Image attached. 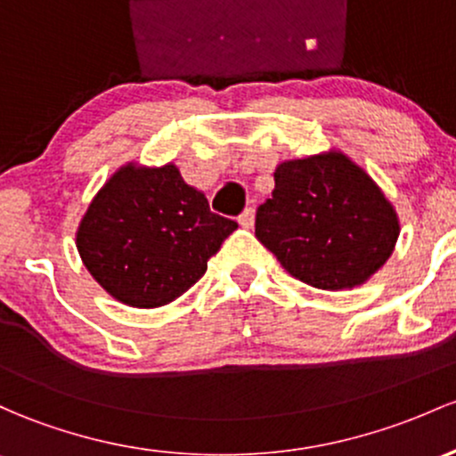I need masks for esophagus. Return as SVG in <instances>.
<instances>
[{"label":"esophagus","mask_w":456,"mask_h":456,"mask_svg":"<svg viewBox=\"0 0 456 456\" xmlns=\"http://www.w3.org/2000/svg\"><path fill=\"white\" fill-rule=\"evenodd\" d=\"M239 224L243 228H252L254 226V208H246L241 215H239Z\"/></svg>","instance_id":"34e87169"}]
</instances>
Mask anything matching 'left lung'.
I'll return each instance as SVG.
<instances>
[{"label": "left lung", "mask_w": 456, "mask_h": 456, "mask_svg": "<svg viewBox=\"0 0 456 456\" xmlns=\"http://www.w3.org/2000/svg\"><path fill=\"white\" fill-rule=\"evenodd\" d=\"M272 198L256 210V239L306 285H363L385 265L400 234L395 208L344 151L285 160Z\"/></svg>", "instance_id": "obj_1"}]
</instances>
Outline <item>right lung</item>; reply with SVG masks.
Returning <instances> with one entry per match:
<instances>
[{"mask_svg":"<svg viewBox=\"0 0 456 456\" xmlns=\"http://www.w3.org/2000/svg\"><path fill=\"white\" fill-rule=\"evenodd\" d=\"M237 222L215 215L175 165H124L86 208L76 232L82 263L115 300L156 308L189 291Z\"/></svg>","mask_w":456,"mask_h":456,"instance_id":"add662e5","label":"right lung"}]
</instances>
